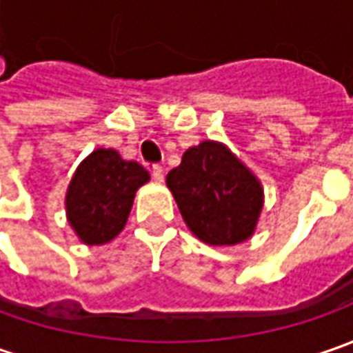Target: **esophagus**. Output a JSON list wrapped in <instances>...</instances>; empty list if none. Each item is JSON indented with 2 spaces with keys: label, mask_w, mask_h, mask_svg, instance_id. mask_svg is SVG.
I'll return each mask as SVG.
<instances>
[{
  "label": "esophagus",
  "mask_w": 353,
  "mask_h": 353,
  "mask_svg": "<svg viewBox=\"0 0 353 353\" xmlns=\"http://www.w3.org/2000/svg\"><path fill=\"white\" fill-rule=\"evenodd\" d=\"M151 176H153L155 183H163V179H165V170H163V167H161V165H153Z\"/></svg>",
  "instance_id": "34e87169"
}]
</instances>
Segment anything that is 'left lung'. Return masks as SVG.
Returning a JSON list of instances; mask_svg holds the SVG:
<instances>
[{
	"mask_svg": "<svg viewBox=\"0 0 353 353\" xmlns=\"http://www.w3.org/2000/svg\"><path fill=\"white\" fill-rule=\"evenodd\" d=\"M167 186L186 225L212 245H234L253 234L263 206V190L230 149L214 141L190 147Z\"/></svg>",
	"mask_w": 353,
	"mask_h": 353,
	"instance_id": "1",
	"label": "left lung"
}]
</instances>
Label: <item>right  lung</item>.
<instances>
[{
  "label": "right lung",
  "instance_id": "obj_1",
  "mask_svg": "<svg viewBox=\"0 0 353 353\" xmlns=\"http://www.w3.org/2000/svg\"><path fill=\"white\" fill-rule=\"evenodd\" d=\"M149 172L114 149H96L82 161L66 192L68 222L88 245L105 243L123 230L135 190Z\"/></svg>",
  "mask_w": 353,
  "mask_h": 353
}]
</instances>
